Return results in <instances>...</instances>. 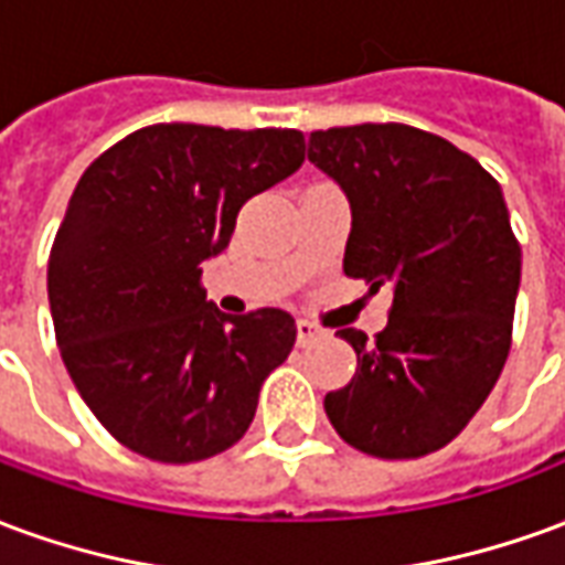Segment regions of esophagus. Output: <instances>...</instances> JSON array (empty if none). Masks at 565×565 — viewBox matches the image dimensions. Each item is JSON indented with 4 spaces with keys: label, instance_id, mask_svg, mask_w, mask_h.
<instances>
[{
    "label": "esophagus",
    "instance_id": "1",
    "mask_svg": "<svg viewBox=\"0 0 565 565\" xmlns=\"http://www.w3.org/2000/svg\"><path fill=\"white\" fill-rule=\"evenodd\" d=\"M320 339H327V330H323V327L311 323V320H296V342H299V348H311V344H318Z\"/></svg>",
    "mask_w": 565,
    "mask_h": 565
}]
</instances>
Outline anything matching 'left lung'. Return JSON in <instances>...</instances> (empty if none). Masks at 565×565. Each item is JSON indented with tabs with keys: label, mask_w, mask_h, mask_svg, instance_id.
<instances>
[{
	"label": "left lung",
	"mask_w": 565,
	"mask_h": 565,
	"mask_svg": "<svg viewBox=\"0 0 565 565\" xmlns=\"http://www.w3.org/2000/svg\"><path fill=\"white\" fill-rule=\"evenodd\" d=\"M308 160L351 205L344 275L393 290L375 342L339 330L356 372L327 393V417L372 457L433 454L484 405L509 356L521 247L502 186L469 153L405 124L318 129Z\"/></svg>",
	"instance_id": "obj_1"
}]
</instances>
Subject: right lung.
<instances>
[{
	"label": "right lung",
	"instance_id": "add662e5",
	"mask_svg": "<svg viewBox=\"0 0 565 565\" xmlns=\"http://www.w3.org/2000/svg\"><path fill=\"white\" fill-rule=\"evenodd\" d=\"M302 160L296 129L157 124L81 174L51 247L47 299L81 399L129 450L196 462L247 433L296 323L281 308L223 315L199 278L247 199Z\"/></svg>",
	"mask_w": 565,
	"mask_h": 565
}]
</instances>
